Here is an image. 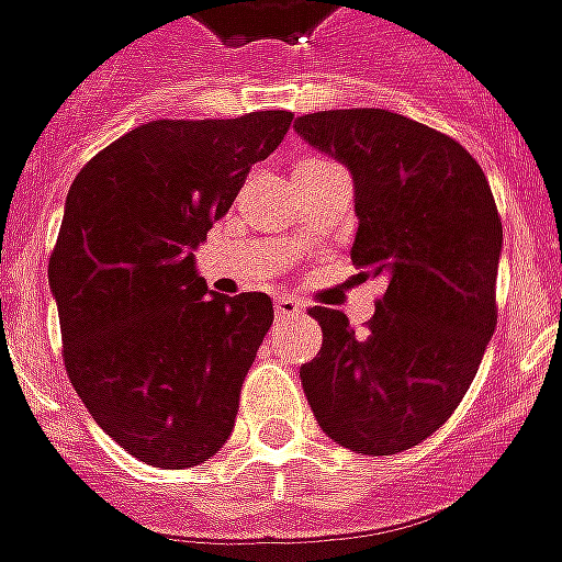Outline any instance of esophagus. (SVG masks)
<instances>
[{
    "label": "esophagus",
    "mask_w": 562,
    "mask_h": 562,
    "mask_svg": "<svg viewBox=\"0 0 562 562\" xmlns=\"http://www.w3.org/2000/svg\"><path fill=\"white\" fill-rule=\"evenodd\" d=\"M304 313V304L297 301V297H277V318H294Z\"/></svg>",
    "instance_id": "esophagus-1"
}]
</instances>
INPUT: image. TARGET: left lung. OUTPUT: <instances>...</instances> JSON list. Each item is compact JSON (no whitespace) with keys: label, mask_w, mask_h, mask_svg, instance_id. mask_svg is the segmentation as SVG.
<instances>
[{"label":"left lung","mask_w":562,"mask_h":562,"mask_svg":"<svg viewBox=\"0 0 562 562\" xmlns=\"http://www.w3.org/2000/svg\"><path fill=\"white\" fill-rule=\"evenodd\" d=\"M355 183L352 261L389 277L367 334L313 306L322 349L301 367L318 427L358 454H397L451 418L496 328L503 222L458 140L409 116L352 108L294 123Z\"/></svg>","instance_id":"8db88e82"}]
</instances>
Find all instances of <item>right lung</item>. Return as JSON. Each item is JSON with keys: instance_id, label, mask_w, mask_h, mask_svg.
I'll list each match as a JSON object with an SVG mask.
<instances>
[{"instance_id": "1", "label": "right lung", "mask_w": 562, "mask_h": 562, "mask_svg": "<svg viewBox=\"0 0 562 562\" xmlns=\"http://www.w3.org/2000/svg\"><path fill=\"white\" fill-rule=\"evenodd\" d=\"M292 116L153 120L68 189L47 268L68 379L104 434L149 467H198L232 436L273 304L210 292L195 249Z\"/></svg>"}]
</instances>
